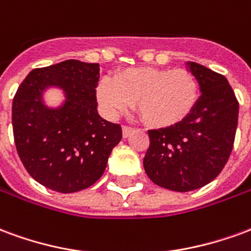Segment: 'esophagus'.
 I'll return each mask as SVG.
<instances>
[{"mask_svg": "<svg viewBox=\"0 0 251 251\" xmlns=\"http://www.w3.org/2000/svg\"><path fill=\"white\" fill-rule=\"evenodd\" d=\"M134 131H136L134 127H130V126H124V127H122V136L125 137V138H127V137H130Z\"/></svg>", "mask_w": 251, "mask_h": 251, "instance_id": "34e87169", "label": "esophagus"}]
</instances>
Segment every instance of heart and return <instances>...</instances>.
Returning a JSON list of instances; mask_svg holds the SVG:
<instances>
[{
	"label": "heart",
	"instance_id": "b5f03b06",
	"mask_svg": "<svg viewBox=\"0 0 251 251\" xmlns=\"http://www.w3.org/2000/svg\"><path fill=\"white\" fill-rule=\"evenodd\" d=\"M97 97L107 117H117L137 102V109L148 125L168 127L191 114L199 98V83L183 68L141 67L125 70L117 77H102Z\"/></svg>",
	"mask_w": 251,
	"mask_h": 251
}]
</instances>
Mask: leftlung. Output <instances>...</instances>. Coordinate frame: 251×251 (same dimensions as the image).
<instances>
[{
	"label": "left lung",
	"instance_id": "1",
	"mask_svg": "<svg viewBox=\"0 0 251 251\" xmlns=\"http://www.w3.org/2000/svg\"><path fill=\"white\" fill-rule=\"evenodd\" d=\"M187 64L201 95L184 121L148 130L144 157L148 177L177 192L201 188L221 174L234 147L239 111L226 77L198 63Z\"/></svg>",
	"mask_w": 251,
	"mask_h": 251
}]
</instances>
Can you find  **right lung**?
Listing matches in <instances>:
<instances>
[{
  "label": "right lung",
  "instance_id": "obj_1",
  "mask_svg": "<svg viewBox=\"0 0 251 251\" xmlns=\"http://www.w3.org/2000/svg\"><path fill=\"white\" fill-rule=\"evenodd\" d=\"M98 63L79 60L35 68L13 98L16 149L33 179L52 191L76 192L103 175L122 127L98 114ZM62 88L65 103L51 109L42 102L48 87Z\"/></svg>",
  "mask_w": 251,
  "mask_h": 251
}]
</instances>
